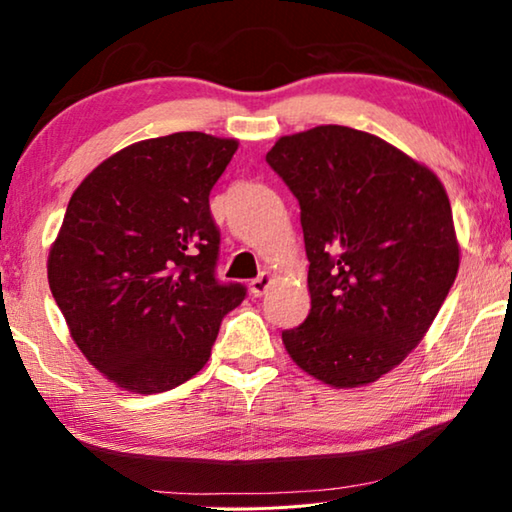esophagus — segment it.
<instances>
[{"mask_svg": "<svg viewBox=\"0 0 512 512\" xmlns=\"http://www.w3.org/2000/svg\"><path fill=\"white\" fill-rule=\"evenodd\" d=\"M271 284H273V275L264 271L262 275L250 282V293H253V296H264V293L271 289Z\"/></svg>", "mask_w": 512, "mask_h": 512, "instance_id": "34e87169", "label": "esophagus"}]
</instances>
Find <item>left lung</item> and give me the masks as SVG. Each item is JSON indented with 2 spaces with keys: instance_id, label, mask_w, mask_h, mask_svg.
<instances>
[{
  "instance_id": "obj_1",
  "label": "left lung",
  "mask_w": 512,
  "mask_h": 512,
  "mask_svg": "<svg viewBox=\"0 0 512 512\" xmlns=\"http://www.w3.org/2000/svg\"><path fill=\"white\" fill-rule=\"evenodd\" d=\"M266 162L298 198L309 259L311 309L284 348L327 386L372 384L424 339L456 280L445 187L381 137L334 124L280 137Z\"/></svg>"
}]
</instances>
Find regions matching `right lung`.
I'll use <instances>...</instances> for the list:
<instances>
[{
  "instance_id": "add662e5",
  "label": "right lung",
  "mask_w": 512,
  "mask_h": 512,
  "mask_svg": "<svg viewBox=\"0 0 512 512\" xmlns=\"http://www.w3.org/2000/svg\"><path fill=\"white\" fill-rule=\"evenodd\" d=\"M239 142L173 133L135 142L85 176L49 250L47 277L74 343L112 384L171 391L210 359L244 284L214 277L210 192Z\"/></svg>"
}]
</instances>
